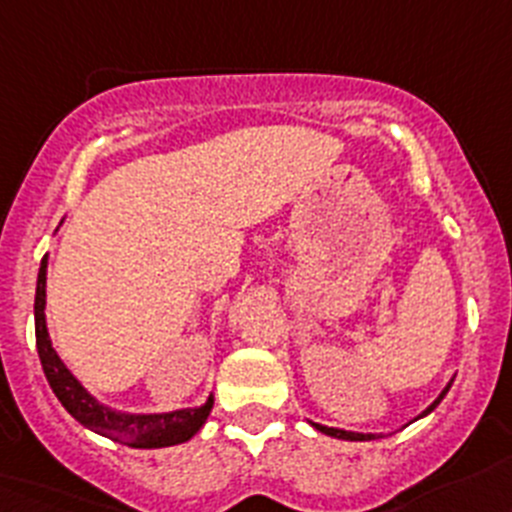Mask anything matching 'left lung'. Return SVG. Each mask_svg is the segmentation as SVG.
<instances>
[{
	"instance_id": "left-lung-1",
	"label": "left lung",
	"mask_w": 512,
	"mask_h": 512,
	"mask_svg": "<svg viewBox=\"0 0 512 512\" xmlns=\"http://www.w3.org/2000/svg\"><path fill=\"white\" fill-rule=\"evenodd\" d=\"M454 381V378H452ZM452 381L447 383V386H444V391L439 393L437 398H434V403H429V406H426L424 411H421L419 416H416L414 421H419V419H424L426 414H431V411L437 409L439 403H442V398L447 396L449 393V388H452ZM309 424L314 426V429L317 431H322V434H327V437H335V439H345V442H370V439H381L383 434H360V431H345V429H335V426H322V424H314V421H309Z\"/></svg>"
}]
</instances>
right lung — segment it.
Here are the masks:
<instances>
[{
    "instance_id": "add662e5",
    "label": "right lung",
    "mask_w": 512,
    "mask_h": 512,
    "mask_svg": "<svg viewBox=\"0 0 512 512\" xmlns=\"http://www.w3.org/2000/svg\"><path fill=\"white\" fill-rule=\"evenodd\" d=\"M63 223V220H60ZM45 287H48V253L42 256L40 271H37V292H35V337H37V355H40L42 370L48 378L50 388L63 403L65 411L73 416L78 424L96 431L101 437L114 439V442L126 444L134 449H159L175 447V444L187 442L203 429L213 411V393L208 401L190 409L164 411V414H131V411H116L106 403L98 401L96 396L83 388V383L68 370V365L55 353L50 342L48 320H45Z\"/></svg>"
}]
</instances>
